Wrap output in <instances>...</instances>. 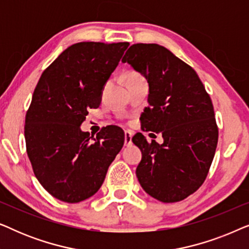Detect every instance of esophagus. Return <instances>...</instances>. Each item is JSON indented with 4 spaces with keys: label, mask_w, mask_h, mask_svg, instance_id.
<instances>
[{
    "label": "esophagus",
    "mask_w": 249,
    "mask_h": 249,
    "mask_svg": "<svg viewBox=\"0 0 249 249\" xmlns=\"http://www.w3.org/2000/svg\"><path fill=\"white\" fill-rule=\"evenodd\" d=\"M132 136H134V132L130 130L124 131V145L130 146L132 144Z\"/></svg>",
    "instance_id": "obj_1"
}]
</instances>
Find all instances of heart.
I'll list each match as a JSON object with an SVG mask.
<instances>
[{"instance_id":"heart-1","label":"heart","mask_w":249,"mask_h":249,"mask_svg":"<svg viewBox=\"0 0 249 249\" xmlns=\"http://www.w3.org/2000/svg\"><path fill=\"white\" fill-rule=\"evenodd\" d=\"M138 79H142V77L141 74L137 73V72H130L127 74V78H125V81L129 83V81H132V80H138ZM107 86V84L105 85V87Z\"/></svg>"}]
</instances>
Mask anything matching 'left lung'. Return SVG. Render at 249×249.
I'll list each match as a JSON object with an SVG mask.
<instances>
[{
    "label": "left lung",
    "instance_id": "obj_1",
    "mask_svg": "<svg viewBox=\"0 0 249 249\" xmlns=\"http://www.w3.org/2000/svg\"><path fill=\"white\" fill-rule=\"evenodd\" d=\"M122 62L148 83L142 129L163 137L161 145L148 142L142 132L132 137L142 151L136 176L149 196L180 202L203 185L215 154L219 131L212 101L196 71L164 46L134 44Z\"/></svg>",
    "mask_w": 249,
    "mask_h": 249
}]
</instances>
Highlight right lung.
Returning a JSON list of instances; mask_svg holds the SVG:
<instances>
[{
  "label": "right lung",
  "mask_w": 249,
  "mask_h": 249,
  "mask_svg": "<svg viewBox=\"0 0 249 249\" xmlns=\"http://www.w3.org/2000/svg\"><path fill=\"white\" fill-rule=\"evenodd\" d=\"M129 43L81 42L64 50L44 71L27 111V154L40 185L55 198L79 203L101 188L124 132L107 125L81 131L89 108H97L111 73Z\"/></svg>",
  "instance_id": "right-lung-1"
}]
</instances>
